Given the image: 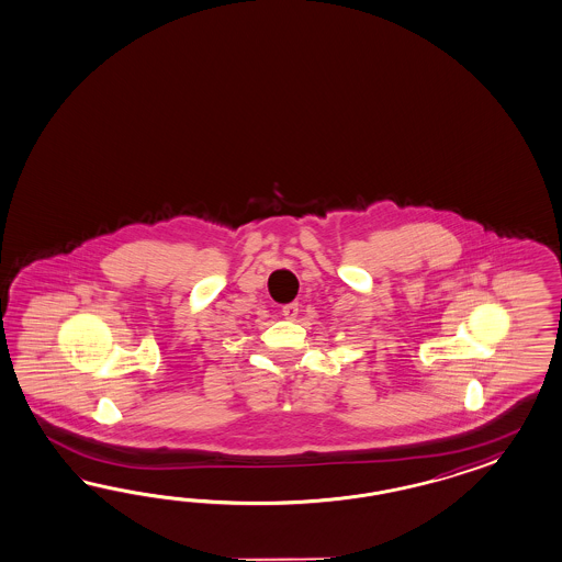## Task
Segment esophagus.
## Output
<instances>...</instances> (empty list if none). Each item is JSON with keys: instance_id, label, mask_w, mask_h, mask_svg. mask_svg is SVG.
Instances as JSON below:
<instances>
[{"instance_id": "34e87169", "label": "esophagus", "mask_w": 562, "mask_h": 562, "mask_svg": "<svg viewBox=\"0 0 562 562\" xmlns=\"http://www.w3.org/2000/svg\"><path fill=\"white\" fill-rule=\"evenodd\" d=\"M282 315H284L286 319H294V317L299 315V303L294 301V303L284 304V306H282Z\"/></svg>"}]
</instances>
